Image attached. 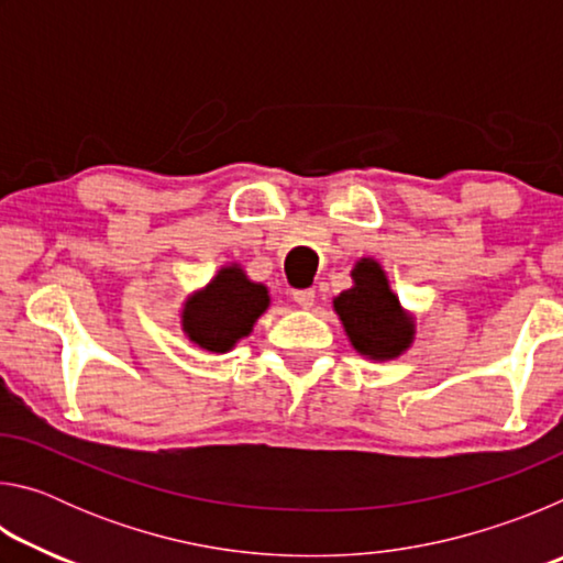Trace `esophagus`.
I'll return each mask as SVG.
<instances>
[{
  "mask_svg": "<svg viewBox=\"0 0 563 563\" xmlns=\"http://www.w3.org/2000/svg\"><path fill=\"white\" fill-rule=\"evenodd\" d=\"M292 302L298 305V308H312V302H316V290H292Z\"/></svg>",
  "mask_w": 563,
  "mask_h": 563,
  "instance_id": "obj_1",
  "label": "esophagus"
}]
</instances>
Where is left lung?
Listing matches in <instances>:
<instances>
[{
    "instance_id": "1",
    "label": "left lung",
    "mask_w": 563,
    "mask_h": 563,
    "mask_svg": "<svg viewBox=\"0 0 563 563\" xmlns=\"http://www.w3.org/2000/svg\"><path fill=\"white\" fill-rule=\"evenodd\" d=\"M352 280L355 285L335 298V310L350 342L362 355L375 360L397 357L409 347L415 330L389 290L383 268L375 261H360L352 271Z\"/></svg>"
}]
</instances>
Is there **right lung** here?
Returning a JSON list of instances; mask_svg holds the SVG:
<instances>
[{
  "label": "right lung",
  "instance_id": "1",
  "mask_svg": "<svg viewBox=\"0 0 563 563\" xmlns=\"http://www.w3.org/2000/svg\"><path fill=\"white\" fill-rule=\"evenodd\" d=\"M265 285L251 283L243 271L223 268L208 288L188 298L184 310L186 335L211 352H228L251 332L253 322L268 308Z\"/></svg>",
  "mask_w": 563,
  "mask_h": 563
}]
</instances>
